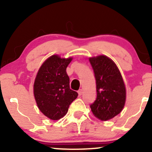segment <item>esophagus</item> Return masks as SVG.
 <instances>
[{"label":"esophagus","instance_id":"obj_1","mask_svg":"<svg viewBox=\"0 0 152 152\" xmlns=\"http://www.w3.org/2000/svg\"><path fill=\"white\" fill-rule=\"evenodd\" d=\"M78 95L79 96H81L82 94H83V90L82 89H79L78 91Z\"/></svg>","mask_w":152,"mask_h":152}]
</instances>
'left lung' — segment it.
I'll return each mask as SVG.
<instances>
[{"label":"left lung","instance_id":"left-lung-1","mask_svg":"<svg viewBox=\"0 0 152 152\" xmlns=\"http://www.w3.org/2000/svg\"><path fill=\"white\" fill-rule=\"evenodd\" d=\"M96 83V99L90 105L93 114L102 121L118 115L126 102V88L115 63L106 56L89 58Z\"/></svg>","mask_w":152,"mask_h":152}]
</instances>
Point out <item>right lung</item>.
I'll list each match as a JSON object with an SVG mask.
<instances>
[{"instance_id": "right-lung-1", "label": "right lung", "mask_w": 152, "mask_h": 152, "mask_svg": "<svg viewBox=\"0 0 152 152\" xmlns=\"http://www.w3.org/2000/svg\"><path fill=\"white\" fill-rule=\"evenodd\" d=\"M72 58H61L58 55L49 57L36 75L34 93L38 109L51 120H58L68 112L78 93L71 90L66 68Z\"/></svg>"}]
</instances>
